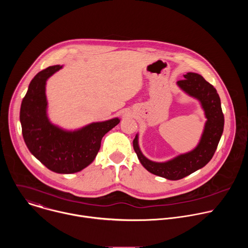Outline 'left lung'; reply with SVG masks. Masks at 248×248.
<instances>
[{
    "label": "left lung",
    "instance_id": "8db88e82",
    "mask_svg": "<svg viewBox=\"0 0 248 248\" xmlns=\"http://www.w3.org/2000/svg\"><path fill=\"white\" fill-rule=\"evenodd\" d=\"M184 78L185 79L179 80L176 84L201 103L207 119L198 145L188 153L181 154L164 163H158L147 159L140 151L138 134L133 140V149L142 166L151 173L170 181L184 179L208 164L217 149L224 130L225 120L221 100L214 86L195 73H187Z\"/></svg>",
    "mask_w": 248,
    "mask_h": 248
}]
</instances>
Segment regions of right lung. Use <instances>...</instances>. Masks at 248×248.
Segmentation results:
<instances>
[{
  "instance_id": "right-lung-1",
  "label": "right lung",
  "mask_w": 248,
  "mask_h": 248,
  "mask_svg": "<svg viewBox=\"0 0 248 248\" xmlns=\"http://www.w3.org/2000/svg\"><path fill=\"white\" fill-rule=\"evenodd\" d=\"M62 67L49 66L34 77L21 102L19 119L24 142L31 154L55 172L74 173L94 161L103 136L120 119L92 123L74 131L53 124L47 116L46 81Z\"/></svg>"
}]
</instances>
